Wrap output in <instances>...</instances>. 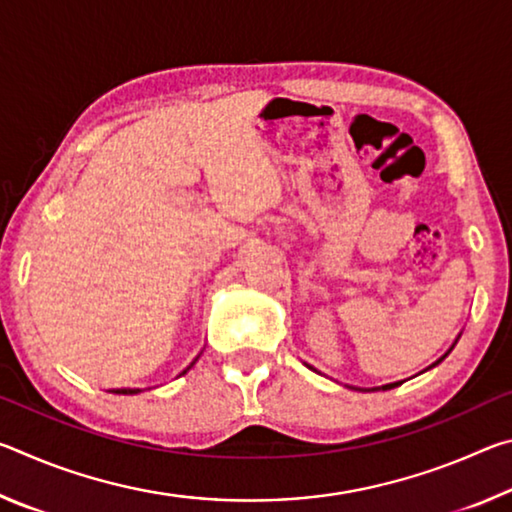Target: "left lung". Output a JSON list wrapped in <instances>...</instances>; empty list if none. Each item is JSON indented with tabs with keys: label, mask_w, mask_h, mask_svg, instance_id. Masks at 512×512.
Here are the masks:
<instances>
[{
	"label": "left lung",
	"mask_w": 512,
	"mask_h": 512,
	"mask_svg": "<svg viewBox=\"0 0 512 512\" xmlns=\"http://www.w3.org/2000/svg\"><path fill=\"white\" fill-rule=\"evenodd\" d=\"M456 343H458V339H456V341H454V345H456ZM454 345H452V348H449V350H447V352H445V354H443V357H440V359H438V361H433V363H431V366H429V368H436V366H438V363H440V361H443V359H445V357H447V354H449V352H452V350H454ZM429 368H427V370H429ZM400 384H402V381H393V384H384V386H379V388H384V391H391V388H395V386H400ZM366 391H377V388H366Z\"/></svg>",
	"instance_id": "8db88e82"
}]
</instances>
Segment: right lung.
Segmentation results:
<instances>
[{
    "instance_id": "1",
    "label": "right lung",
    "mask_w": 512,
    "mask_h": 512,
    "mask_svg": "<svg viewBox=\"0 0 512 512\" xmlns=\"http://www.w3.org/2000/svg\"><path fill=\"white\" fill-rule=\"evenodd\" d=\"M198 361V357L192 361V363H189V366L183 370V372H180V375H187V370H192V366H194V363ZM142 391V388H115V391H110V393H119V395H135V393H140Z\"/></svg>"
}]
</instances>
